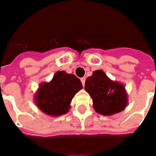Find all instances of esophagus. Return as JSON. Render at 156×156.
<instances>
[{"label": "esophagus", "instance_id": "obj_1", "mask_svg": "<svg viewBox=\"0 0 156 156\" xmlns=\"http://www.w3.org/2000/svg\"><path fill=\"white\" fill-rule=\"evenodd\" d=\"M80 80H81V83H82V85L83 86L85 85V81H86L85 77H82V78H80Z\"/></svg>", "mask_w": 156, "mask_h": 156}]
</instances>
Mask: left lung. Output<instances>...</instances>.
Masks as SVG:
<instances>
[{
  "instance_id": "left-lung-1",
  "label": "left lung",
  "mask_w": 156,
  "mask_h": 156,
  "mask_svg": "<svg viewBox=\"0 0 156 156\" xmlns=\"http://www.w3.org/2000/svg\"><path fill=\"white\" fill-rule=\"evenodd\" d=\"M85 90L93 100L95 112L112 116L124 111L128 105V94L123 83L110 79L103 70H95L85 81Z\"/></svg>"
}]
</instances>
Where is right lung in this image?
Instances as JSON below:
<instances>
[{"label": "right lung", "instance_id": "obj_1", "mask_svg": "<svg viewBox=\"0 0 156 156\" xmlns=\"http://www.w3.org/2000/svg\"><path fill=\"white\" fill-rule=\"evenodd\" d=\"M82 88L79 78L65 71H57L49 82H41L34 94V103L46 115L58 117L66 114L73 97Z\"/></svg>", "mask_w": 156, "mask_h": 156}]
</instances>
